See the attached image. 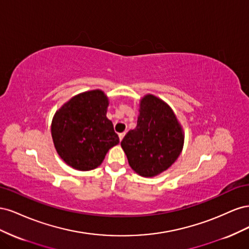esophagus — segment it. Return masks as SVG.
Wrapping results in <instances>:
<instances>
[{"label":"esophagus","mask_w":249,"mask_h":249,"mask_svg":"<svg viewBox=\"0 0 249 249\" xmlns=\"http://www.w3.org/2000/svg\"><path fill=\"white\" fill-rule=\"evenodd\" d=\"M124 135H125V132H124V133H120V134L118 135V136H119V140H120V141H122V140L124 139Z\"/></svg>","instance_id":"34e87169"}]
</instances>
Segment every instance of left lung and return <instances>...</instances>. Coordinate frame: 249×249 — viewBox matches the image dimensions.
<instances>
[{
	"instance_id": "left-lung-1",
	"label": "left lung",
	"mask_w": 249,
	"mask_h": 249,
	"mask_svg": "<svg viewBox=\"0 0 249 249\" xmlns=\"http://www.w3.org/2000/svg\"><path fill=\"white\" fill-rule=\"evenodd\" d=\"M184 140L183 126L169 105L154 94H145L139 103L137 126L129 131L120 145L135 172L154 178L177 161Z\"/></svg>"
}]
</instances>
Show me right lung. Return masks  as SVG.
<instances>
[{"instance_id": "add662e5", "label": "right lung", "mask_w": 249, "mask_h": 249, "mask_svg": "<svg viewBox=\"0 0 249 249\" xmlns=\"http://www.w3.org/2000/svg\"><path fill=\"white\" fill-rule=\"evenodd\" d=\"M109 99L101 89L72 96L52 120L51 132L60 158L73 169L99 167L108 150L119 143L113 124L107 118Z\"/></svg>"}]
</instances>
